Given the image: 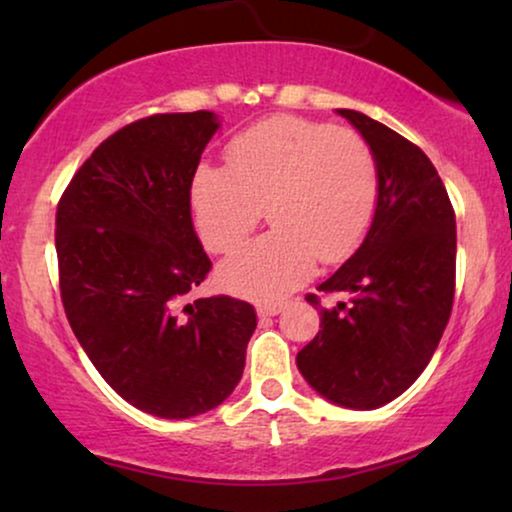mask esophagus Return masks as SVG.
<instances>
[{"label":"esophagus","mask_w":512,"mask_h":512,"mask_svg":"<svg viewBox=\"0 0 512 512\" xmlns=\"http://www.w3.org/2000/svg\"><path fill=\"white\" fill-rule=\"evenodd\" d=\"M256 310H258V317H277V314L284 310V305L282 303H263V305H258Z\"/></svg>","instance_id":"obj_1"}]
</instances>
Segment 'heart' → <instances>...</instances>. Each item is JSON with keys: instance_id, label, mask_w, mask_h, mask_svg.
<instances>
[{"instance_id": "b5f03b06", "label": "heart", "mask_w": 512, "mask_h": 512, "mask_svg": "<svg viewBox=\"0 0 512 512\" xmlns=\"http://www.w3.org/2000/svg\"><path fill=\"white\" fill-rule=\"evenodd\" d=\"M226 167L202 163L191 179L200 240L223 254L265 216L272 230L219 265L228 291L275 300L312 275L317 258L340 261L373 223L380 172L366 139L298 116L251 125L226 149Z\"/></svg>"}]
</instances>
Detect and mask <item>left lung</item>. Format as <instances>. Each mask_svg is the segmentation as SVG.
Here are the masks:
<instances>
[{
  "mask_svg": "<svg viewBox=\"0 0 512 512\" xmlns=\"http://www.w3.org/2000/svg\"><path fill=\"white\" fill-rule=\"evenodd\" d=\"M377 160L380 195L359 249L319 291L349 303L321 307L317 338L296 356L307 384L340 408L375 410L429 366L454 300L457 221L426 153L354 109H335Z\"/></svg>",
  "mask_w": 512,
  "mask_h": 512,
  "instance_id": "1",
  "label": "left lung"
}]
</instances>
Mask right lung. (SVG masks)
Wrapping results in <instances>:
<instances>
[{"mask_svg": "<svg viewBox=\"0 0 512 512\" xmlns=\"http://www.w3.org/2000/svg\"><path fill=\"white\" fill-rule=\"evenodd\" d=\"M214 111L156 114L97 146L55 216L69 326L111 389L137 410L188 419L240 382L256 312L188 300L212 268L191 219V179Z\"/></svg>", "mask_w": 512, "mask_h": 512, "instance_id": "obj_1", "label": "right lung"}]
</instances>
